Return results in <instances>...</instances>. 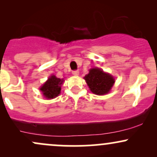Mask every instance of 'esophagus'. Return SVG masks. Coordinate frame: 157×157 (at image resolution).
Returning a JSON list of instances; mask_svg holds the SVG:
<instances>
[{
  "label": "esophagus",
  "instance_id": "1",
  "mask_svg": "<svg viewBox=\"0 0 157 157\" xmlns=\"http://www.w3.org/2000/svg\"><path fill=\"white\" fill-rule=\"evenodd\" d=\"M72 74H73V75H75V76H78L79 71H77V70H76V71H73Z\"/></svg>",
  "mask_w": 157,
  "mask_h": 157
}]
</instances>
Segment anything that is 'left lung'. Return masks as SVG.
Instances as JSON below:
<instances>
[{"mask_svg":"<svg viewBox=\"0 0 157 157\" xmlns=\"http://www.w3.org/2000/svg\"><path fill=\"white\" fill-rule=\"evenodd\" d=\"M84 79L91 92L97 95H103L109 93L115 82L112 75L104 72L98 68H91L89 73L84 77Z\"/></svg>","mask_w":157,"mask_h":157,"instance_id":"obj_1","label":"left lung"}]
</instances>
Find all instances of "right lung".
I'll return each instance as SVG.
<instances>
[{
    "mask_svg": "<svg viewBox=\"0 0 157 157\" xmlns=\"http://www.w3.org/2000/svg\"><path fill=\"white\" fill-rule=\"evenodd\" d=\"M63 79L57 78L55 75H52L41 86L40 90L42 91L43 94L46 98L53 99L60 94L61 85L63 84Z\"/></svg>",
    "mask_w": 157,
    "mask_h": 157,
    "instance_id": "right-lung-1",
    "label": "right lung"
}]
</instances>
